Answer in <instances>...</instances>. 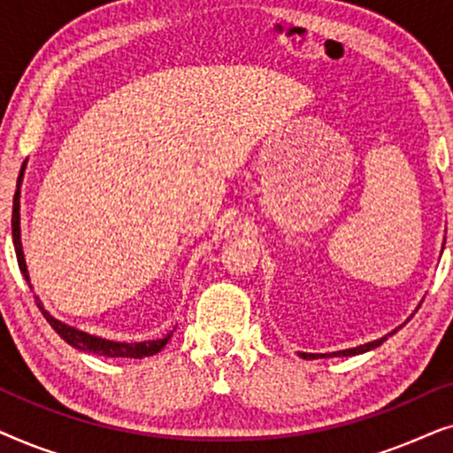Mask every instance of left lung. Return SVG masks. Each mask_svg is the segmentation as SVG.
<instances>
[{
	"instance_id": "1",
	"label": "left lung",
	"mask_w": 453,
	"mask_h": 453,
	"mask_svg": "<svg viewBox=\"0 0 453 453\" xmlns=\"http://www.w3.org/2000/svg\"><path fill=\"white\" fill-rule=\"evenodd\" d=\"M392 334H388V336H392ZM388 336H383L380 340H373V342H367V344H363V346H357V349H346V350L330 352V355H313V352H299V357L301 358H307V361H311V358H326V357H355V355H363V352L373 350V349H377V346H381L383 340H388Z\"/></svg>"
}]
</instances>
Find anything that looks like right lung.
<instances>
[{
	"instance_id": "obj_1",
	"label": "right lung",
	"mask_w": 453,
	"mask_h": 453,
	"mask_svg": "<svg viewBox=\"0 0 453 453\" xmlns=\"http://www.w3.org/2000/svg\"><path fill=\"white\" fill-rule=\"evenodd\" d=\"M22 177H24V165L20 169V175H18V189L14 194V208H12V239H14V247H16V257H18V265H20V272L24 278L28 280V270H27V262H24V251H22V241H20V185H22ZM36 305L45 315V319L51 324L55 332L59 334L61 338L65 340L67 344L73 346V349L84 350V352H95L98 357H111V358H144V357H152L165 349V344L169 342L173 332L166 334L165 338L160 340H148V342H113V340H104L98 336H92L88 332L78 330V327H72L64 324V321L55 319L51 313L42 307V303L39 301V296H35Z\"/></svg>"
}]
</instances>
